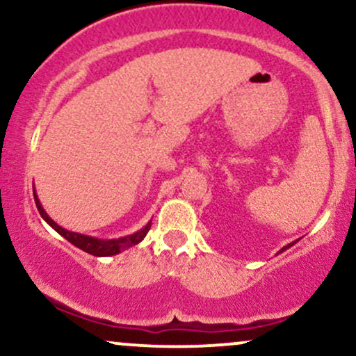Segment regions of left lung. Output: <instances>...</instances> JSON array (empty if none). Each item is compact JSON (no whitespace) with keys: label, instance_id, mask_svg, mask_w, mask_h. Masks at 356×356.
I'll return each instance as SVG.
<instances>
[{"label":"left lung","instance_id":"left-lung-1","mask_svg":"<svg viewBox=\"0 0 356 356\" xmlns=\"http://www.w3.org/2000/svg\"><path fill=\"white\" fill-rule=\"evenodd\" d=\"M295 243H296V241H295ZM295 243H289V244H286L284 248H281V249H280V252H283V251H286V249H288V248H291L293 244H295ZM280 252H277V254H280Z\"/></svg>","mask_w":356,"mask_h":356}]
</instances>
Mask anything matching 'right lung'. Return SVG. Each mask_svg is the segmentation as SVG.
I'll return each mask as SVG.
<instances>
[{"mask_svg": "<svg viewBox=\"0 0 356 356\" xmlns=\"http://www.w3.org/2000/svg\"><path fill=\"white\" fill-rule=\"evenodd\" d=\"M33 195H35L36 207H38V211H40V216H42V218L47 220L48 226H51L53 229L58 232L60 236H63V238L67 239L68 243H72L73 246L80 248L81 251L88 252V254H93V256H99V257L115 256V254H118V252L125 251V249L136 246V244H138L142 239L145 238L147 232H149V229H150V226H152V220H149V222H147L145 226L142 227V229H138L137 232H134V234L122 236V238H117V239H99V238H93V236L80 234V232H72V231L65 229V227H61L60 224H56L55 220H53L50 216L47 214V211L43 209L42 202H40L38 195H36L35 186H33Z\"/></svg>", "mask_w": 356, "mask_h": 356, "instance_id": "obj_1", "label": "right lung"}]
</instances>
